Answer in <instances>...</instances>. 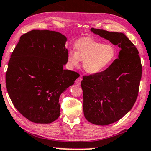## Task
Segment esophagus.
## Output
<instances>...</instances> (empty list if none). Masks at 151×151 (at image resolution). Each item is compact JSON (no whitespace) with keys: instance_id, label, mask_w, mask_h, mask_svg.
<instances>
[{"instance_id":"34e87169","label":"esophagus","mask_w":151,"mask_h":151,"mask_svg":"<svg viewBox=\"0 0 151 151\" xmlns=\"http://www.w3.org/2000/svg\"><path fill=\"white\" fill-rule=\"evenodd\" d=\"M81 80H82V79H81V77H79V78H78L77 80L75 81L76 84L80 85V84H81Z\"/></svg>"}]
</instances>
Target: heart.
I'll return each mask as SVG.
<instances>
[{"mask_svg": "<svg viewBox=\"0 0 151 151\" xmlns=\"http://www.w3.org/2000/svg\"><path fill=\"white\" fill-rule=\"evenodd\" d=\"M70 50L68 63L70 68H77L83 61V70L90 75H97L108 70L117 58V50L111 43H102L89 37L81 38Z\"/></svg>", "mask_w": 151, "mask_h": 151, "instance_id": "heart-1", "label": "heart"}]
</instances>
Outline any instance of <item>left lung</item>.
<instances>
[{
    "mask_svg": "<svg viewBox=\"0 0 151 151\" xmlns=\"http://www.w3.org/2000/svg\"><path fill=\"white\" fill-rule=\"evenodd\" d=\"M91 32L120 49L108 70L97 75L85 76L81 81L85 118L92 124L104 126L119 120L134 106L142 66L137 48L124 34L94 28Z\"/></svg>",
    "mask_w": 151,
    "mask_h": 151,
    "instance_id": "1",
    "label": "left lung"
}]
</instances>
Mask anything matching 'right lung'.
<instances>
[{
  "label": "right lung",
  "instance_id": "add662e5",
  "mask_svg": "<svg viewBox=\"0 0 151 151\" xmlns=\"http://www.w3.org/2000/svg\"><path fill=\"white\" fill-rule=\"evenodd\" d=\"M67 41L59 32L32 30L21 36L10 56L7 91L15 108L34 123L58 119L60 96L79 77L63 69L68 63Z\"/></svg>",
  "mask_w": 151,
  "mask_h": 151
}]
</instances>
